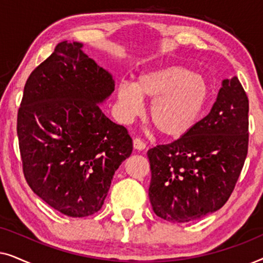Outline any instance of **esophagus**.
<instances>
[{
  "label": "esophagus",
  "instance_id": "obj_1",
  "mask_svg": "<svg viewBox=\"0 0 263 263\" xmlns=\"http://www.w3.org/2000/svg\"><path fill=\"white\" fill-rule=\"evenodd\" d=\"M133 146H134L135 149H139V151H143L146 148V143L139 138H134V140H133Z\"/></svg>",
  "mask_w": 263,
  "mask_h": 263
}]
</instances>
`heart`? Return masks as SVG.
Wrapping results in <instances>:
<instances>
[{
  "label": "heart",
  "instance_id": "1",
  "mask_svg": "<svg viewBox=\"0 0 263 263\" xmlns=\"http://www.w3.org/2000/svg\"><path fill=\"white\" fill-rule=\"evenodd\" d=\"M212 88L206 77L171 64L140 74L135 84L121 82L117 103L121 116L132 120L142 111V98L153 100L149 118L164 138L179 140L192 133L206 114Z\"/></svg>",
  "mask_w": 263,
  "mask_h": 263
}]
</instances>
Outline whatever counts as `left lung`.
Wrapping results in <instances>:
<instances>
[{
    "label": "left lung",
    "mask_w": 263,
    "mask_h": 263,
    "mask_svg": "<svg viewBox=\"0 0 263 263\" xmlns=\"http://www.w3.org/2000/svg\"><path fill=\"white\" fill-rule=\"evenodd\" d=\"M248 112L238 78L225 79L211 112L189 135L148 149V195L158 217L188 222L224 206L248 154Z\"/></svg>",
    "instance_id": "8db88e82"
}]
</instances>
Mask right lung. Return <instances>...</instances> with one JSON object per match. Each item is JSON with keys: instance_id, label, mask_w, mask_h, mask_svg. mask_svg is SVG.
I'll use <instances>...</instances> for the list:
<instances>
[{"instance_id": "right-lung-1", "label": "right lung", "mask_w": 263, "mask_h": 263, "mask_svg": "<svg viewBox=\"0 0 263 263\" xmlns=\"http://www.w3.org/2000/svg\"><path fill=\"white\" fill-rule=\"evenodd\" d=\"M81 49V43H60L32 71L16 124L27 184L74 218L102 208L115 171L133 151L127 128L98 105L114 92L112 75Z\"/></svg>"}]
</instances>
